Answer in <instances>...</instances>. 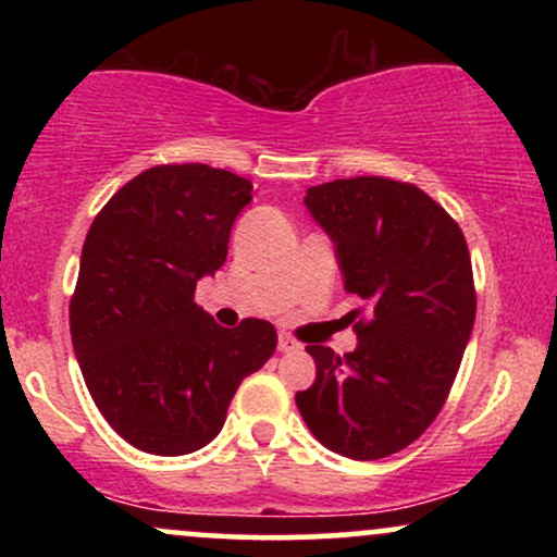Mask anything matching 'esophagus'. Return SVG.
Segmentation results:
<instances>
[{
	"mask_svg": "<svg viewBox=\"0 0 557 557\" xmlns=\"http://www.w3.org/2000/svg\"><path fill=\"white\" fill-rule=\"evenodd\" d=\"M277 348L283 350V354H287V350H298L300 348V343L298 341H293L290 335H285V332H280V337H277Z\"/></svg>",
	"mask_w": 557,
	"mask_h": 557,
	"instance_id": "1",
	"label": "esophagus"
}]
</instances>
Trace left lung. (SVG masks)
Returning a JSON list of instances; mask_svg holds the SVG:
<instances>
[{"mask_svg":"<svg viewBox=\"0 0 557 557\" xmlns=\"http://www.w3.org/2000/svg\"><path fill=\"white\" fill-rule=\"evenodd\" d=\"M304 201L372 319L356 324L359 348L345 356L306 345L317 380L296 406L332 453L387 458L426 432L456 382L476 317L469 246L413 183L350 177L314 185Z\"/></svg>","mask_w":557,"mask_h":557,"instance_id":"1","label":"left lung"}]
</instances>
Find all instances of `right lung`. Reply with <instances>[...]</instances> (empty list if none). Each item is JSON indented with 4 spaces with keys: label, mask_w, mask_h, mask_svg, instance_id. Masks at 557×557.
<instances>
[{
    "label": "right lung",
    "mask_w": 557,
    "mask_h": 557,
    "mask_svg": "<svg viewBox=\"0 0 557 557\" xmlns=\"http://www.w3.org/2000/svg\"><path fill=\"white\" fill-rule=\"evenodd\" d=\"M253 185L209 164H159L96 214L70 298V335L110 426L154 456L209 445L248 374L277 348L264 319L220 327L196 280L225 264L230 230Z\"/></svg>",
    "instance_id": "add662e5"
}]
</instances>
